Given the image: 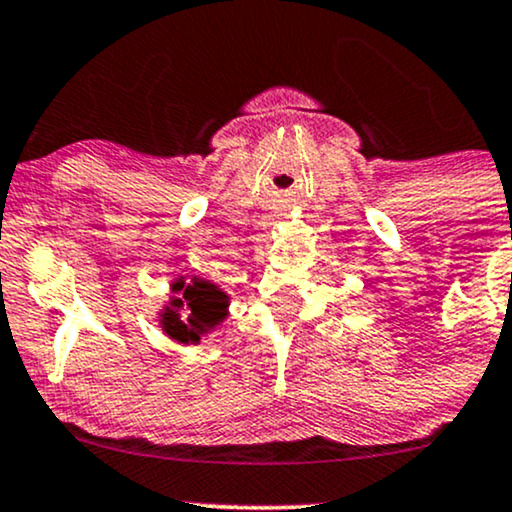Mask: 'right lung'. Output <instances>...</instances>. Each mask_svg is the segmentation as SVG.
<instances>
[{"mask_svg": "<svg viewBox=\"0 0 512 512\" xmlns=\"http://www.w3.org/2000/svg\"><path fill=\"white\" fill-rule=\"evenodd\" d=\"M174 293H181V298H174L169 307H164L162 329L178 343H197L202 334H207V329H214L226 317L229 298L214 283L195 279L186 286L183 279H178ZM181 306L189 307L188 320L177 315Z\"/></svg>", "mask_w": 512, "mask_h": 512, "instance_id": "1", "label": "right lung"}]
</instances>
